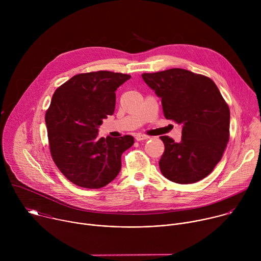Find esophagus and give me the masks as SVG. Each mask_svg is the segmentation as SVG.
Wrapping results in <instances>:
<instances>
[{
	"label": "esophagus",
	"mask_w": 261,
	"mask_h": 261,
	"mask_svg": "<svg viewBox=\"0 0 261 261\" xmlns=\"http://www.w3.org/2000/svg\"><path fill=\"white\" fill-rule=\"evenodd\" d=\"M150 138H151L150 136L144 135V134H136V135H135V139H136L137 141H141V140H147V139H150Z\"/></svg>",
	"instance_id": "34e87169"
}]
</instances>
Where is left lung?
<instances>
[{"instance_id": "left-lung-1", "label": "left lung", "mask_w": 261, "mask_h": 261, "mask_svg": "<svg viewBox=\"0 0 261 261\" xmlns=\"http://www.w3.org/2000/svg\"><path fill=\"white\" fill-rule=\"evenodd\" d=\"M142 80L161 98L164 117L181 126V140L161 136L165 150L162 174L177 184L207 176L221 160L229 139L230 111L216 84L180 68L143 73Z\"/></svg>"}]
</instances>
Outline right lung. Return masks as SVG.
I'll list each match as a JSON object with an SVG mask.
<instances>
[{"mask_svg":"<svg viewBox=\"0 0 261 261\" xmlns=\"http://www.w3.org/2000/svg\"><path fill=\"white\" fill-rule=\"evenodd\" d=\"M128 74L98 71L73 76L53 96L45 115L51 157L60 171L80 187L98 189L119 174L122 154L134 138L99 137V127L116 107V91Z\"/></svg>","mask_w":261,"mask_h":261,"instance_id":"1","label":"right lung"}]
</instances>
